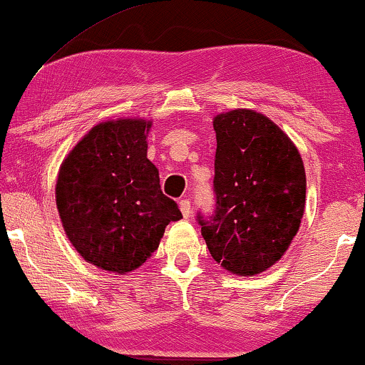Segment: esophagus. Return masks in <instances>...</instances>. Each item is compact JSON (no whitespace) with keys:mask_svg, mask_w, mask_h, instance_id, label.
<instances>
[{"mask_svg":"<svg viewBox=\"0 0 365 365\" xmlns=\"http://www.w3.org/2000/svg\"><path fill=\"white\" fill-rule=\"evenodd\" d=\"M179 209H181L182 216L187 219L189 214H191V201H189V199H181V201H179Z\"/></svg>","mask_w":365,"mask_h":365,"instance_id":"34e87169","label":"esophagus"}]
</instances>
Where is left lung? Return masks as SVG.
Returning <instances> with one entry per match:
<instances>
[{
  "label": "left lung",
  "mask_w": 365,
  "mask_h": 365,
  "mask_svg": "<svg viewBox=\"0 0 365 365\" xmlns=\"http://www.w3.org/2000/svg\"><path fill=\"white\" fill-rule=\"evenodd\" d=\"M212 216L197 214L212 259L237 276L261 274L284 256L306 207L301 154L261 113L234 109L214 118Z\"/></svg>",
  "instance_id": "obj_1"
}]
</instances>
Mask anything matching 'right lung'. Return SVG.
I'll return each instance as SVG.
<instances>
[{
    "label": "right lung",
    "mask_w": 365,
    "mask_h": 365,
    "mask_svg": "<svg viewBox=\"0 0 365 365\" xmlns=\"http://www.w3.org/2000/svg\"><path fill=\"white\" fill-rule=\"evenodd\" d=\"M149 128L144 119L98 124L59 168L56 206L64 232L84 261L103 271L143 266L168 224L182 217L148 159Z\"/></svg>",
    "instance_id": "right-lung-1"
}]
</instances>
